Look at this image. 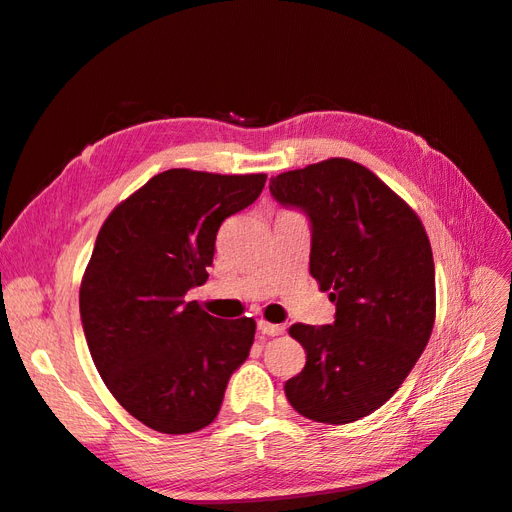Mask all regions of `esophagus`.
<instances>
[{"label":"esophagus","mask_w":512,"mask_h":512,"mask_svg":"<svg viewBox=\"0 0 512 512\" xmlns=\"http://www.w3.org/2000/svg\"><path fill=\"white\" fill-rule=\"evenodd\" d=\"M258 331L262 335H269V337H275V335H282L286 331L284 324H271L267 320H258Z\"/></svg>","instance_id":"1"}]
</instances>
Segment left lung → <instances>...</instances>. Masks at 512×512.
<instances>
[{"label": "left lung", "mask_w": 512, "mask_h": 512, "mask_svg": "<svg viewBox=\"0 0 512 512\" xmlns=\"http://www.w3.org/2000/svg\"><path fill=\"white\" fill-rule=\"evenodd\" d=\"M271 196L307 215L309 273L329 290L335 322L292 324L305 348L284 384L290 406L344 425L378 410L423 354L436 320V269L418 215L371 170L331 158L271 179Z\"/></svg>", "instance_id": "obj_1"}]
</instances>
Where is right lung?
<instances>
[{
	"label": "right lung",
	"instance_id": "1",
	"mask_svg": "<svg viewBox=\"0 0 512 512\" xmlns=\"http://www.w3.org/2000/svg\"><path fill=\"white\" fill-rule=\"evenodd\" d=\"M265 181L170 168L98 232L79 294L91 359L119 404L160 433L213 423L250 356L252 318H215L185 294L207 282L222 222L250 207Z\"/></svg>",
	"mask_w": 512,
	"mask_h": 512
}]
</instances>
